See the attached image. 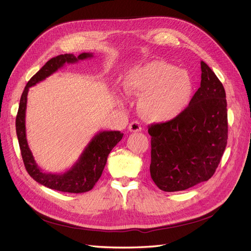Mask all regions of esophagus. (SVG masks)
Returning <instances> with one entry per match:
<instances>
[{"label": "esophagus", "instance_id": "34e87169", "mask_svg": "<svg viewBox=\"0 0 251 251\" xmlns=\"http://www.w3.org/2000/svg\"><path fill=\"white\" fill-rule=\"evenodd\" d=\"M128 129H129L131 132H138L142 130V127H141V124L139 122H131L129 126H128Z\"/></svg>", "mask_w": 251, "mask_h": 251}]
</instances>
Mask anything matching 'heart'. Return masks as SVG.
I'll use <instances>...</instances> for the list:
<instances>
[{
	"label": "heart",
	"instance_id": "1",
	"mask_svg": "<svg viewBox=\"0 0 251 251\" xmlns=\"http://www.w3.org/2000/svg\"><path fill=\"white\" fill-rule=\"evenodd\" d=\"M123 88L127 94L141 96V114L157 123L177 118L193 95L190 74L163 60H152L128 70Z\"/></svg>",
	"mask_w": 251,
	"mask_h": 251
}]
</instances>
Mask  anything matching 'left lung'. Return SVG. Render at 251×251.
Here are the masks:
<instances>
[{"label":"left lung","mask_w":251,"mask_h":251,"mask_svg":"<svg viewBox=\"0 0 251 251\" xmlns=\"http://www.w3.org/2000/svg\"><path fill=\"white\" fill-rule=\"evenodd\" d=\"M201 87L189 106L177 118L149 128L151 176L164 192L183 191L209 180L226 149V92L208 64L201 61Z\"/></svg>","instance_id":"obj_1"}]
</instances>
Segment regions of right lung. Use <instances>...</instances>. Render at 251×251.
Instances as JSON below:
<instances>
[{
    "label": "right lung",
    "instance_id": "add662e5",
    "mask_svg": "<svg viewBox=\"0 0 251 251\" xmlns=\"http://www.w3.org/2000/svg\"><path fill=\"white\" fill-rule=\"evenodd\" d=\"M91 57H93L92 53H82L77 57L73 54H64L54 57L31 77L21 95L16 119V130L25 169L29 176L38 183L56 191L85 193L92 190L104 171L108 155L123 138V133L121 131H100L90 141L78 160L70 170L62 174L44 173L36 163L26 140L25 112H26L28 90L31 86H35L36 83L46 79L47 77L55 73L57 70L62 68L64 63H75L79 60L91 58Z\"/></svg>",
    "mask_w": 251,
    "mask_h": 251
}]
</instances>
